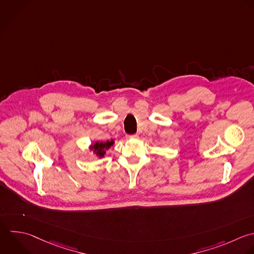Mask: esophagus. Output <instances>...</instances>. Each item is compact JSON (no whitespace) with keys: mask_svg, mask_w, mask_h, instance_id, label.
Segmentation results:
<instances>
[{"mask_svg":"<svg viewBox=\"0 0 254 254\" xmlns=\"http://www.w3.org/2000/svg\"><path fill=\"white\" fill-rule=\"evenodd\" d=\"M126 138H127V139H130V140H131V139H138V138H139V136H138V134H134V135H127V136H126Z\"/></svg>","mask_w":254,"mask_h":254,"instance_id":"34e87169","label":"esophagus"}]
</instances>
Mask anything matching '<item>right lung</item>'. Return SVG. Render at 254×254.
Instances as JSON below:
<instances>
[{
	"label": "right lung",
	"instance_id": "add662e5",
	"mask_svg": "<svg viewBox=\"0 0 254 254\" xmlns=\"http://www.w3.org/2000/svg\"><path fill=\"white\" fill-rule=\"evenodd\" d=\"M113 144H114V140H110V141L107 140L106 142H95V143H91L88 149L90 152L93 153V155L101 159L106 154V151L109 150L111 146H113Z\"/></svg>",
	"mask_w": 254,
	"mask_h": 254
}]
</instances>
